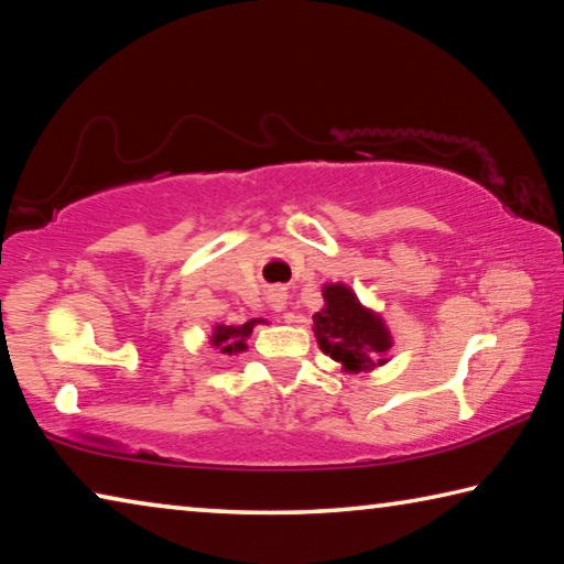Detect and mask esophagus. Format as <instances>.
<instances>
[{"label": "esophagus", "mask_w": 564, "mask_h": 564, "mask_svg": "<svg viewBox=\"0 0 564 564\" xmlns=\"http://www.w3.org/2000/svg\"><path fill=\"white\" fill-rule=\"evenodd\" d=\"M285 301H289V293H285V289H281V285H275V289H271L269 303H271V308L275 313H281L285 308Z\"/></svg>", "instance_id": "esophagus-1"}]
</instances>
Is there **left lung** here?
Returning <instances> with one entry per match:
<instances>
[{"instance_id":"left-lung-1","label":"left lung","mask_w":564,"mask_h":564,"mask_svg":"<svg viewBox=\"0 0 564 564\" xmlns=\"http://www.w3.org/2000/svg\"><path fill=\"white\" fill-rule=\"evenodd\" d=\"M326 305L313 316L321 350L330 356L346 373H368L386 366L393 338L386 321L366 308L346 283L323 285Z\"/></svg>"}]
</instances>
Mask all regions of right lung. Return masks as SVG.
<instances>
[{"label":"right lung","instance_id":"add662e5","mask_svg":"<svg viewBox=\"0 0 564 564\" xmlns=\"http://www.w3.org/2000/svg\"><path fill=\"white\" fill-rule=\"evenodd\" d=\"M256 323H263V321L261 318H251V321H246L243 326H224V323H221V326L214 328L212 346L218 348L221 352H228V356L246 350V338L253 333Z\"/></svg>","mask_w":564,"mask_h":564}]
</instances>
